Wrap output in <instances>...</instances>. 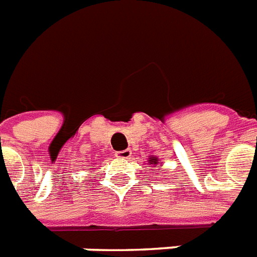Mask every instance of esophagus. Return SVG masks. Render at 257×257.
Returning a JSON list of instances; mask_svg holds the SVG:
<instances>
[{
    "label": "esophagus",
    "mask_w": 257,
    "mask_h": 257,
    "mask_svg": "<svg viewBox=\"0 0 257 257\" xmlns=\"http://www.w3.org/2000/svg\"><path fill=\"white\" fill-rule=\"evenodd\" d=\"M114 155H116V157H120V159H128V157H131L132 152H131V149H125V151H118Z\"/></svg>",
    "instance_id": "obj_1"
}]
</instances>
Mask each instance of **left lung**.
Returning a JSON list of instances; mask_svg holds the SVG:
<instances>
[{
  "label": "left lung",
  "instance_id": "8db88e82",
  "mask_svg": "<svg viewBox=\"0 0 257 257\" xmlns=\"http://www.w3.org/2000/svg\"><path fill=\"white\" fill-rule=\"evenodd\" d=\"M149 164H152V165H157V164H159V163H161V161L160 160H159V159H157V157L156 156H155V157H149ZM157 167H161V165H157Z\"/></svg>",
  "mask_w": 257,
  "mask_h": 257
}]
</instances>
